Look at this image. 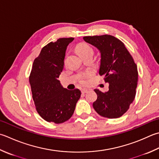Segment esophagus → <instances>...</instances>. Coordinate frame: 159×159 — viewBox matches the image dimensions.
<instances>
[{"label":"esophagus","mask_w":159,"mask_h":159,"mask_svg":"<svg viewBox=\"0 0 159 159\" xmlns=\"http://www.w3.org/2000/svg\"><path fill=\"white\" fill-rule=\"evenodd\" d=\"M88 92V89H81V92L83 94H85V93H87Z\"/></svg>","instance_id":"1"}]
</instances>
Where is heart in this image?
<instances>
[{
  "label": "heart",
  "mask_w": 159,
  "mask_h": 159,
  "mask_svg": "<svg viewBox=\"0 0 159 159\" xmlns=\"http://www.w3.org/2000/svg\"><path fill=\"white\" fill-rule=\"evenodd\" d=\"M76 50L81 57H83L84 55L88 54H93L92 48L89 45L85 43H79V44L76 46ZM93 74H94V71L92 70H89L85 71V73L82 74L81 76L80 77V83L81 84H85L87 82V80H88V78L92 76Z\"/></svg>",
  "instance_id": "b5f03b06"
}]
</instances>
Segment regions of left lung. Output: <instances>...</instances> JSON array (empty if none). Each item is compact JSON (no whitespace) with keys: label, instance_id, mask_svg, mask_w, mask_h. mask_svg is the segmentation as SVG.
Returning <instances> with one entry per match:
<instances>
[{"label":"left lung","instance_id":"obj_1","mask_svg":"<svg viewBox=\"0 0 159 159\" xmlns=\"http://www.w3.org/2000/svg\"><path fill=\"white\" fill-rule=\"evenodd\" d=\"M85 42L97 48L101 60L99 74L109 83V90L94 92L97 99L93 107L101 116L120 117L129 110L134 100L138 82L137 66L124 43L111 35L84 36Z\"/></svg>","mask_w":159,"mask_h":159}]
</instances>
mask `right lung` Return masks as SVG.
Returning <instances> with one entry per match:
<instances>
[{
    "label": "right lung",
    "instance_id": "obj_1",
    "mask_svg": "<svg viewBox=\"0 0 159 159\" xmlns=\"http://www.w3.org/2000/svg\"><path fill=\"white\" fill-rule=\"evenodd\" d=\"M74 38H61L42 48L34 61L29 81L37 112L48 122L59 124L70 119L80 97L79 89L63 88L58 80L64 67L67 45Z\"/></svg>",
    "mask_w": 159,
    "mask_h": 159
}]
</instances>
